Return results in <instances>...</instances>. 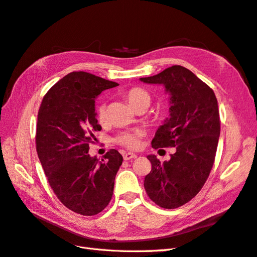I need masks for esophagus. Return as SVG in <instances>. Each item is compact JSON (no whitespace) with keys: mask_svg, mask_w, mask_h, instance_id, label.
Segmentation results:
<instances>
[{"mask_svg":"<svg viewBox=\"0 0 257 257\" xmlns=\"http://www.w3.org/2000/svg\"><path fill=\"white\" fill-rule=\"evenodd\" d=\"M137 155L134 154V153H125L123 155V159L124 161H130V160H133V159H136Z\"/></svg>","mask_w":257,"mask_h":257,"instance_id":"esophagus-1","label":"esophagus"}]
</instances>
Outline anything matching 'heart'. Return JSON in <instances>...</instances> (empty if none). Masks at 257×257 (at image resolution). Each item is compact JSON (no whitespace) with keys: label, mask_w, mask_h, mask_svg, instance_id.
<instances>
[{"label":"heart","mask_w":257,"mask_h":257,"mask_svg":"<svg viewBox=\"0 0 257 257\" xmlns=\"http://www.w3.org/2000/svg\"><path fill=\"white\" fill-rule=\"evenodd\" d=\"M125 98L130 105L139 109L142 107H149L151 103V95L146 89L141 87H133L125 92ZM95 116L98 123L103 124L107 120V106L105 103H99L96 106ZM144 136L143 131L133 130L124 131L113 137V142L116 145H120L128 150H137L141 147V139Z\"/></svg>","instance_id":"obj_1"}]
</instances>
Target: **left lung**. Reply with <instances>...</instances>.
Masks as SVG:
<instances>
[{"mask_svg": "<svg viewBox=\"0 0 257 257\" xmlns=\"http://www.w3.org/2000/svg\"><path fill=\"white\" fill-rule=\"evenodd\" d=\"M141 80L164 84L170 93V118L151 145L155 150L176 147V152L168 162L148 155L152 168L144 185L158 206L175 209L197 195L212 169L221 128L217 100L207 83L180 65Z\"/></svg>", "mask_w": 257, "mask_h": 257, "instance_id": "obj_1", "label": "left lung"}]
</instances>
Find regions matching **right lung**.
Returning <instances> with one entry per match:
<instances>
[{
  "instance_id": "1",
  "label": "right lung",
  "mask_w": 257,
  "mask_h": 257,
  "mask_svg": "<svg viewBox=\"0 0 257 257\" xmlns=\"http://www.w3.org/2000/svg\"><path fill=\"white\" fill-rule=\"evenodd\" d=\"M119 85L90 73L73 72L46 93L37 115L36 151L46 177L59 200L82 215H94L112 197L122 155L114 149L102 161L89 155L94 132L95 98Z\"/></svg>"
}]
</instances>
